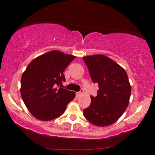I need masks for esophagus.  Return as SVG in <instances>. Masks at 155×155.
I'll list each match as a JSON object with an SVG mask.
<instances>
[{
  "mask_svg": "<svg viewBox=\"0 0 155 155\" xmlns=\"http://www.w3.org/2000/svg\"><path fill=\"white\" fill-rule=\"evenodd\" d=\"M82 91H83V89H81V91H78V92H76V96L77 97H79L80 95L82 94Z\"/></svg>",
  "mask_w": 155,
  "mask_h": 155,
  "instance_id": "1",
  "label": "esophagus"
}]
</instances>
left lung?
Masks as SVG:
<instances>
[{"label": "left lung", "mask_w": 155, "mask_h": 155, "mask_svg": "<svg viewBox=\"0 0 155 155\" xmlns=\"http://www.w3.org/2000/svg\"><path fill=\"white\" fill-rule=\"evenodd\" d=\"M91 80L98 84L97 97L91 96V104L84 116L91 124L106 127L116 122L129 104L131 86L125 70L102 54L83 58Z\"/></svg>", "instance_id": "8db88e82"}]
</instances>
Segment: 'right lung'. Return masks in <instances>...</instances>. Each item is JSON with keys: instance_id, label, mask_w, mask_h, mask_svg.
<instances>
[{"instance_id": "obj_1", "label": "right lung", "mask_w": 155, "mask_h": 155, "mask_svg": "<svg viewBox=\"0 0 155 155\" xmlns=\"http://www.w3.org/2000/svg\"><path fill=\"white\" fill-rule=\"evenodd\" d=\"M76 56L51 51L34 58L21 80V94L27 109L39 120L50 121L63 114L75 93L61 87L64 71Z\"/></svg>"}]
</instances>
